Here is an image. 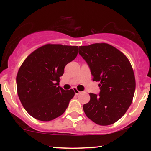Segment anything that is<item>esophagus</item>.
<instances>
[{
    "label": "esophagus",
    "instance_id": "34e87169",
    "mask_svg": "<svg viewBox=\"0 0 151 151\" xmlns=\"http://www.w3.org/2000/svg\"><path fill=\"white\" fill-rule=\"evenodd\" d=\"M74 93H75L76 95H78L80 93V91H79V90H77V89H74Z\"/></svg>",
    "mask_w": 151,
    "mask_h": 151
}]
</instances>
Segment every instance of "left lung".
Here are the masks:
<instances>
[{"mask_svg": "<svg viewBox=\"0 0 151 151\" xmlns=\"http://www.w3.org/2000/svg\"><path fill=\"white\" fill-rule=\"evenodd\" d=\"M79 54L89 65L93 81H99V94L90 93L83 106L86 116L98 125L108 126L125 114L132 103L136 80L126 55L106 43L79 46Z\"/></svg>", "mask_w": 151, "mask_h": 151, "instance_id": "obj_1", "label": "left lung"}]
</instances>
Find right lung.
<instances>
[{"instance_id": "add662e5", "label": "right lung", "mask_w": 151, "mask_h": 151, "mask_svg": "<svg viewBox=\"0 0 151 151\" xmlns=\"http://www.w3.org/2000/svg\"><path fill=\"white\" fill-rule=\"evenodd\" d=\"M77 53L78 46L47 44L25 59L17 74V90L22 105L31 116L49 121L65 111L74 91L60 87V77Z\"/></svg>"}]
</instances>
